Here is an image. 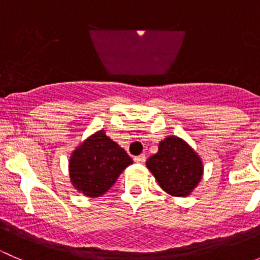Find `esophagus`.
Returning <instances> with one entry per match:
<instances>
[{"label":"esophagus","mask_w":260,"mask_h":260,"mask_svg":"<svg viewBox=\"0 0 260 260\" xmlns=\"http://www.w3.org/2000/svg\"><path fill=\"white\" fill-rule=\"evenodd\" d=\"M133 161L137 162V164H143V162H146V156H145V154H140V156H136L135 158H133Z\"/></svg>","instance_id":"34e87169"}]
</instances>
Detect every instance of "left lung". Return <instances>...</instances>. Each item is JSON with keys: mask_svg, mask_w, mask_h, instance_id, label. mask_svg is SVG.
Returning a JSON list of instances; mask_svg holds the SVG:
<instances>
[{"mask_svg": "<svg viewBox=\"0 0 260 260\" xmlns=\"http://www.w3.org/2000/svg\"><path fill=\"white\" fill-rule=\"evenodd\" d=\"M146 165L162 190L179 198L192 192L204 172L199 154L175 136L161 141L158 152L149 157Z\"/></svg>", "mask_w": 260, "mask_h": 260, "instance_id": "left-lung-1", "label": "left lung"}]
</instances>
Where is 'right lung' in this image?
<instances>
[{"instance_id":"add662e5","label":"right lung","mask_w":260,"mask_h":260,"mask_svg":"<svg viewBox=\"0 0 260 260\" xmlns=\"http://www.w3.org/2000/svg\"><path fill=\"white\" fill-rule=\"evenodd\" d=\"M132 158L103 129L86 138L69 159L73 186L83 195L98 198L109 190Z\"/></svg>"}]
</instances>
